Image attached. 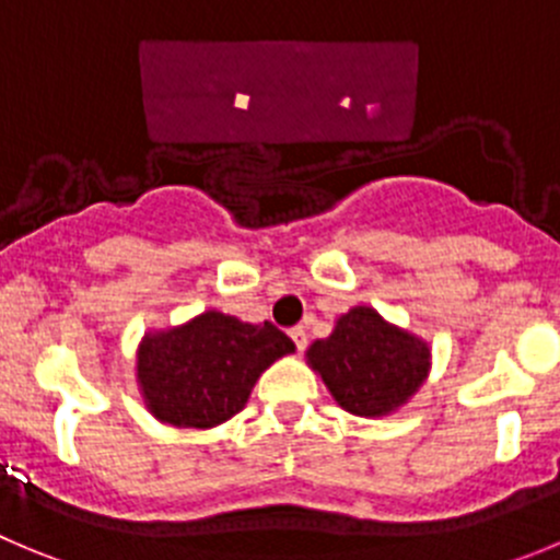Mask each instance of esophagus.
Here are the masks:
<instances>
[{
	"label": "esophagus",
	"instance_id": "1",
	"mask_svg": "<svg viewBox=\"0 0 560 560\" xmlns=\"http://www.w3.org/2000/svg\"><path fill=\"white\" fill-rule=\"evenodd\" d=\"M289 335H291V338H294L296 349L305 351V346H307V332H305V327H291Z\"/></svg>",
	"mask_w": 560,
	"mask_h": 560
}]
</instances>
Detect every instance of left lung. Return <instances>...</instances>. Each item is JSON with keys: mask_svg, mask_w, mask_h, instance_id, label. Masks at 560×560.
I'll return each instance as SVG.
<instances>
[{"mask_svg": "<svg viewBox=\"0 0 560 560\" xmlns=\"http://www.w3.org/2000/svg\"><path fill=\"white\" fill-rule=\"evenodd\" d=\"M305 357L335 401L360 418L396 412L420 390L431 369L429 343L369 305L343 313L332 335L313 340Z\"/></svg>", "mask_w": 560, "mask_h": 560, "instance_id": "8db88e82", "label": "left lung"}]
</instances>
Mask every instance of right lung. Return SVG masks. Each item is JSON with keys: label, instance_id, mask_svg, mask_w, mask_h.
<instances>
[{"label": "right lung", "instance_id": "obj_1", "mask_svg": "<svg viewBox=\"0 0 560 560\" xmlns=\"http://www.w3.org/2000/svg\"><path fill=\"white\" fill-rule=\"evenodd\" d=\"M294 349L275 324L206 311L178 327L145 332L137 346V385L162 423L214 429L242 412L258 376Z\"/></svg>", "mask_w": 560, "mask_h": 560}]
</instances>
